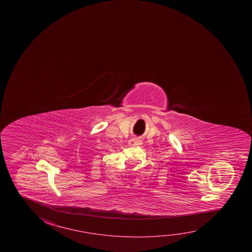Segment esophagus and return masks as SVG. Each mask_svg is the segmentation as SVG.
Masks as SVG:
<instances>
[{"label": "esophagus", "mask_w": 252, "mask_h": 252, "mask_svg": "<svg viewBox=\"0 0 252 252\" xmlns=\"http://www.w3.org/2000/svg\"><path fill=\"white\" fill-rule=\"evenodd\" d=\"M140 142L141 141L138 138H132L131 140H129L128 144L130 145V146H139V145H140Z\"/></svg>", "instance_id": "esophagus-1"}]
</instances>
